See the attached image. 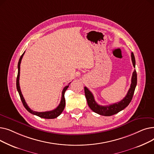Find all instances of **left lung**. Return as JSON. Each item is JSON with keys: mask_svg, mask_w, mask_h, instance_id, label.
Listing matches in <instances>:
<instances>
[{"mask_svg": "<svg viewBox=\"0 0 154 154\" xmlns=\"http://www.w3.org/2000/svg\"><path fill=\"white\" fill-rule=\"evenodd\" d=\"M131 57H132L133 66L135 67V57L133 52L131 53ZM137 72H136V70H134L132 76L131 88H129L126 96L120 102L117 103H115L114 104L109 105V106H100V105H99L97 103L94 99V97L92 94V92L88 90L86 87H85L84 91H85V95L87 101L88 106H89V107L92 111L101 116H111L112 115L117 114L118 112L122 110L125 107H127L128 106V104L131 102L135 89V87L137 85Z\"/></svg>", "mask_w": 154, "mask_h": 154, "instance_id": "8db88e82", "label": "left lung"}]
</instances>
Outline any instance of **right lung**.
Instances as JSON below:
<instances>
[{"label": "right lung", "instance_id": "1", "mask_svg": "<svg viewBox=\"0 0 154 154\" xmlns=\"http://www.w3.org/2000/svg\"><path fill=\"white\" fill-rule=\"evenodd\" d=\"M25 53L24 52L23 53V54L20 56V57L19 59V62H18V74H17V80H16V86H17V91L19 94L20 97L21 99V101L24 107L26 109V110L29 112L31 114L35 115L37 116H38L41 118H44V119H55L56 117H57L58 116H59L61 113L63 112L65 106H66V100H65V97H64V94L66 91L67 89V88L69 87V85H67L63 88V89L62 92V97H61V100L60 102L59 103V105L58 106V107H57L56 109H55L54 110H51V111H47V112H35L31 110L29 106H27V103L26 102L25 99H24L23 97L21 91H20V85H19V77H20V63H21V60L22 59L23 56V54Z\"/></svg>", "mask_w": 154, "mask_h": 154}]
</instances>
